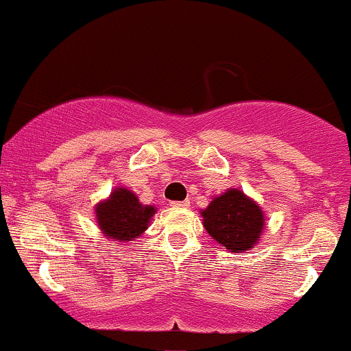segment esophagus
<instances>
[{"label": "esophagus", "instance_id": "1", "mask_svg": "<svg viewBox=\"0 0 351 351\" xmlns=\"http://www.w3.org/2000/svg\"><path fill=\"white\" fill-rule=\"evenodd\" d=\"M169 205H171L173 208H188V206H190V202H188V200H183V202H169Z\"/></svg>", "mask_w": 351, "mask_h": 351}]
</instances>
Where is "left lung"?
I'll return each mask as SVG.
<instances>
[{"mask_svg": "<svg viewBox=\"0 0 351 351\" xmlns=\"http://www.w3.org/2000/svg\"><path fill=\"white\" fill-rule=\"evenodd\" d=\"M202 215L206 232L230 252L252 249L264 228L263 210L235 188L213 198Z\"/></svg>", "mask_w": 351, "mask_h": 351, "instance_id": "1", "label": "left lung"}]
</instances>
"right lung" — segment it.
Instances as JSON below:
<instances>
[{
	"instance_id": "1",
	"label": "right lung",
	"mask_w": 351,
	"mask_h": 351,
	"mask_svg": "<svg viewBox=\"0 0 351 351\" xmlns=\"http://www.w3.org/2000/svg\"><path fill=\"white\" fill-rule=\"evenodd\" d=\"M154 206L141 205L138 197L128 188H117L108 202L95 208L97 223L109 239L128 242L134 241L147 228Z\"/></svg>"
}]
</instances>
